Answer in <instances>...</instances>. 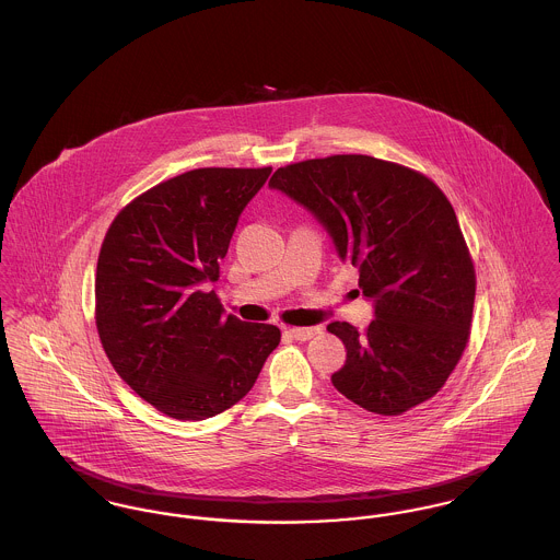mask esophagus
Wrapping results in <instances>:
<instances>
[{"label":"esophagus","mask_w":560,"mask_h":560,"mask_svg":"<svg viewBox=\"0 0 560 560\" xmlns=\"http://www.w3.org/2000/svg\"><path fill=\"white\" fill-rule=\"evenodd\" d=\"M284 334L295 340H311L315 336V327H287Z\"/></svg>","instance_id":"1"}]
</instances>
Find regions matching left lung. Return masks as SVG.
Listing matches in <instances>:
<instances>
[{
	"mask_svg": "<svg viewBox=\"0 0 560 560\" xmlns=\"http://www.w3.org/2000/svg\"><path fill=\"white\" fill-rule=\"evenodd\" d=\"M269 187L319 220L375 306L364 331L347 320L327 325L347 349L334 388L382 416L435 397L468 345L477 293L444 191L416 170L369 155L291 163L273 172Z\"/></svg>",
	"mask_w": 560,
	"mask_h": 560,
	"instance_id": "8db88e82",
	"label": "left lung"
}]
</instances>
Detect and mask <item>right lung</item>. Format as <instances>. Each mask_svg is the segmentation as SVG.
<instances>
[{
  "label": "right lung",
  "mask_w": 560,
  "mask_h": 560,
  "mask_svg": "<svg viewBox=\"0 0 560 560\" xmlns=\"http://www.w3.org/2000/svg\"><path fill=\"white\" fill-rule=\"evenodd\" d=\"M269 174L189 170L131 200L107 229L94 280L98 338L122 382L170 418L233 407L280 342L276 325L224 317L215 291H205Z\"/></svg>",
  "instance_id": "1"
}]
</instances>
